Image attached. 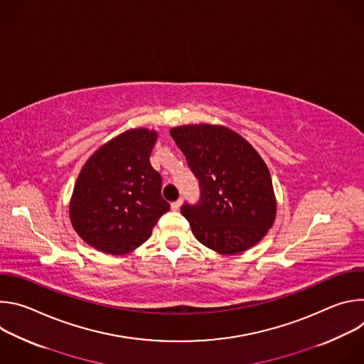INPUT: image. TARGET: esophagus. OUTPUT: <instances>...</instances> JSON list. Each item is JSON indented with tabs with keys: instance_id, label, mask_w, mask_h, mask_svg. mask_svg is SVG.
<instances>
[{
	"instance_id": "obj_1",
	"label": "esophagus",
	"mask_w": 364,
	"mask_h": 364,
	"mask_svg": "<svg viewBox=\"0 0 364 364\" xmlns=\"http://www.w3.org/2000/svg\"><path fill=\"white\" fill-rule=\"evenodd\" d=\"M181 204H183V200H181V198H178L177 201L171 203V209H173L174 212H177V210H180V207H181Z\"/></svg>"
}]
</instances>
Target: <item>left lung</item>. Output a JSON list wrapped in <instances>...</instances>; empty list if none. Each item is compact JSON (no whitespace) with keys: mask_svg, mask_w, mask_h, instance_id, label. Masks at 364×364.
<instances>
[{"mask_svg":"<svg viewBox=\"0 0 364 364\" xmlns=\"http://www.w3.org/2000/svg\"><path fill=\"white\" fill-rule=\"evenodd\" d=\"M170 134L200 183L198 204L181 207L196 239L220 255L261 242L275 222L277 198L257 151L223 125H181Z\"/></svg>","mask_w":364,"mask_h":364,"instance_id":"1","label":"left lung"}]
</instances>
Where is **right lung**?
<instances>
[{"label":"right lung","instance_id":"right-lung-1","mask_svg":"<svg viewBox=\"0 0 364 364\" xmlns=\"http://www.w3.org/2000/svg\"><path fill=\"white\" fill-rule=\"evenodd\" d=\"M159 132L128 129L99 146L82 167L69 203L75 232L108 255H127L168 212L161 176L149 163Z\"/></svg>","mask_w":364,"mask_h":364}]
</instances>
